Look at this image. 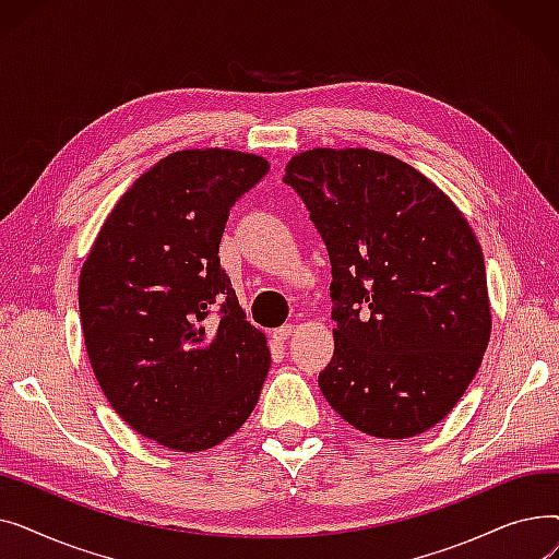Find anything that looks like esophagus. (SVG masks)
<instances>
[{
  "instance_id": "1",
  "label": "esophagus",
  "mask_w": 559,
  "mask_h": 559,
  "mask_svg": "<svg viewBox=\"0 0 559 559\" xmlns=\"http://www.w3.org/2000/svg\"><path fill=\"white\" fill-rule=\"evenodd\" d=\"M292 333H295V326H292V324H285V326H281V329H276V331H274V340L283 344Z\"/></svg>"
}]
</instances>
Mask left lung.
Masks as SVG:
<instances>
[{
	"label": "left lung",
	"mask_w": 559,
	"mask_h": 559,
	"mask_svg": "<svg viewBox=\"0 0 559 559\" xmlns=\"http://www.w3.org/2000/svg\"><path fill=\"white\" fill-rule=\"evenodd\" d=\"M283 181L331 258L337 329L321 392L371 437L426 432L474 380L491 333L472 226L421 171L371 150L304 152Z\"/></svg>",
	"instance_id": "obj_1"
}]
</instances>
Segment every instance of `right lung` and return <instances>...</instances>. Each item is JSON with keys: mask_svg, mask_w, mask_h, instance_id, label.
I'll return each instance as SVG.
<instances>
[{"mask_svg": "<svg viewBox=\"0 0 559 559\" xmlns=\"http://www.w3.org/2000/svg\"><path fill=\"white\" fill-rule=\"evenodd\" d=\"M267 171L230 150L169 154L115 203L83 262L79 312L99 388L165 449L224 442L267 378V340L217 255L233 203Z\"/></svg>", "mask_w": 559, "mask_h": 559, "instance_id": "add662e5", "label": "right lung"}]
</instances>
